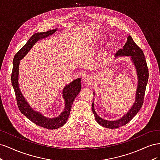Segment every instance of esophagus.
<instances>
[{"mask_svg": "<svg viewBox=\"0 0 160 160\" xmlns=\"http://www.w3.org/2000/svg\"><path fill=\"white\" fill-rule=\"evenodd\" d=\"M91 81V77L89 76H87L85 78V81L86 82H90Z\"/></svg>", "mask_w": 160, "mask_h": 160, "instance_id": "34e87169", "label": "esophagus"}]
</instances>
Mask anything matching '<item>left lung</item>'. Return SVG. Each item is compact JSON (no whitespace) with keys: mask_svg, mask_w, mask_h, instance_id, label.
Here are the masks:
<instances>
[{"mask_svg":"<svg viewBox=\"0 0 160 160\" xmlns=\"http://www.w3.org/2000/svg\"><path fill=\"white\" fill-rule=\"evenodd\" d=\"M123 55L131 56L132 60L135 65V68H136L138 75V86L136 92V97H135V103L132 108L121 119L117 121H108L99 117L94 109L93 102L92 103V111L94 114L97 122L101 126L109 129L119 128L123 125H126L138 113L143 103L145 92H146V85L148 81L149 71L146 57H145L143 51L135 44V42L130 35L128 37L127 42H125L123 47L122 49L118 50L115 54L116 57ZM93 95H95L94 93Z\"/></svg>","mask_w":160,"mask_h":160,"instance_id":"8db88e82","label":"left lung"}]
</instances>
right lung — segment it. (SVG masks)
Wrapping results in <instances>:
<instances>
[{"label":"right lung","instance_id":"right-lung-1","mask_svg":"<svg viewBox=\"0 0 160 160\" xmlns=\"http://www.w3.org/2000/svg\"><path fill=\"white\" fill-rule=\"evenodd\" d=\"M56 31L57 28L56 29L48 31L47 32H37L34 34L28 39L26 44L14 55L13 59L12 71L11 73V83L14 88V93H15L17 105L19 110L21 111V112L24 115H25L28 119L31 120L35 124L49 129H55L59 128L66 123L67 119L69 118L73 101L81 91V79L79 78L72 81L70 84L65 87L63 91H62V96L65 99V108L64 111L56 118L49 119L45 117L41 113L34 111L31 108V106L28 104L25 99L24 98L20 89H19L18 83V65L20 60H21L27 55V53L29 51L37 41L52 35Z\"/></svg>","mask_w":160,"mask_h":160}]
</instances>
